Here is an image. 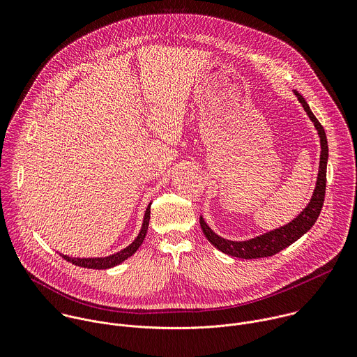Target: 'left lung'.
<instances>
[{
  "mask_svg": "<svg viewBox=\"0 0 357 357\" xmlns=\"http://www.w3.org/2000/svg\"><path fill=\"white\" fill-rule=\"evenodd\" d=\"M295 96L298 97L299 103L302 105L303 110L307 112L310 119L312 120L319 138H321V161H319V174L317 179V186L312 195L311 202L308 203V206L305 208L292 222L288 225L275 229L273 231L264 233L259 237H254L247 241H231L226 240L220 236H218L208 225L203 220L200 216V227L203 234L206 236V238L222 252L229 254V256L238 257V259H261V257H271L274 254L280 252L285 247L291 245L295 243L299 237H302L305 233H307L317 222L322 206H324V200H325V189H326V164H328V139L324 127L318 121V119L314 116L311 112L307 100H305L296 90H294Z\"/></svg>",
  "mask_w": 357,
  "mask_h": 357,
  "instance_id": "8db88e82",
  "label": "left lung"
}]
</instances>
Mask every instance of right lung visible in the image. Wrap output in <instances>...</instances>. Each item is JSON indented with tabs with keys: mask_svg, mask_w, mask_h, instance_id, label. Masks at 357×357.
Masks as SVG:
<instances>
[{
	"mask_svg": "<svg viewBox=\"0 0 357 357\" xmlns=\"http://www.w3.org/2000/svg\"><path fill=\"white\" fill-rule=\"evenodd\" d=\"M149 215H151V203H149L146 211H145L142 227H141L139 234L137 236V238L128 247H126L124 250L113 254V256L100 257V259H72V257L63 256V254H61V256L66 261H70L72 264L79 266V267H84V268H93V270H107V268H112V267L123 263L128 257H131L132 254L138 250V247L142 244V241L145 238V234H146V230H148V225H149Z\"/></svg>",
	"mask_w": 357,
	"mask_h": 357,
	"instance_id": "obj_1",
	"label": "right lung"
}]
</instances>
